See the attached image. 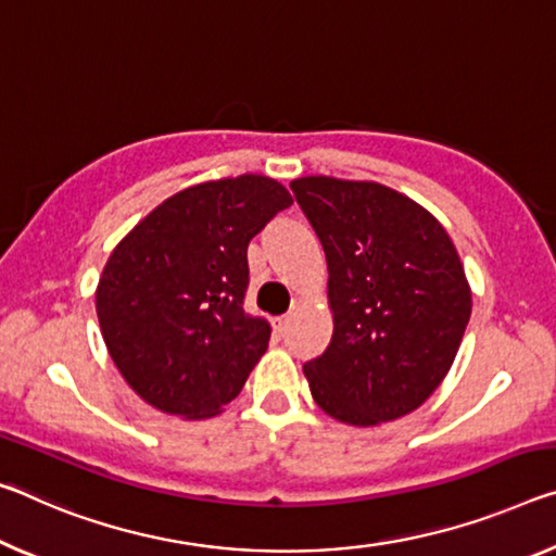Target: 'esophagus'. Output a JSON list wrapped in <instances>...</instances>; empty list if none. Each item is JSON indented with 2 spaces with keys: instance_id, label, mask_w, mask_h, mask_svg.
<instances>
[{
  "instance_id": "obj_1",
  "label": "esophagus",
  "mask_w": 556,
  "mask_h": 556,
  "mask_svg": "<svg viewBox=\"0 0 556 556\" xmlns=\"http://www.w3.org/2000/svg\"><path fill=\"white\" fill-rule=\"evenodd\" d=\"M289 324H292V314H285V316H279V319L275 321V329H277L279 337H285V333L289 331Z\"/></svg>"
}]
</instances>
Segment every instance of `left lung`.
I'll return each mask as SVG.
<instances>
[{
    "mask_svg": "<svg viewBox=\"0 0 556 556\" xmlns=\"http://www.w3.org/2000/svg\"><path fill=\"white\" fill-rule=\"evenodd\" d=\"M329 267L331 343L304 364L316 405L346 426H381L443 383L472 292L451 235L403 192L371 180L289 182Z\"/></svg>",
    "mask_w": 556,
    "mask_h": 556,
    "instance_id": "left-lung-1",
    "label": "left lung"
}]
</instances>
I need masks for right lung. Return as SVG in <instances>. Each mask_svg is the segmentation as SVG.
<instances>
[{"instance_id":"add662e5","label":"right lung","mask_w":556,"mask_h":556,"mask_svg":"<svg viewBox=\"0 0 556 556\" xmlns=\"http://www.w3.org/2000/svg\"><path fill=\"white\" fill-rule=\"evenodd\" d=\"M292 195L244 173L192 185L151 210L111 252L96 314L113 364L153 408L219 416L269 346V324L244 314L247 244Z\"/></svg>"}]
</instances>
